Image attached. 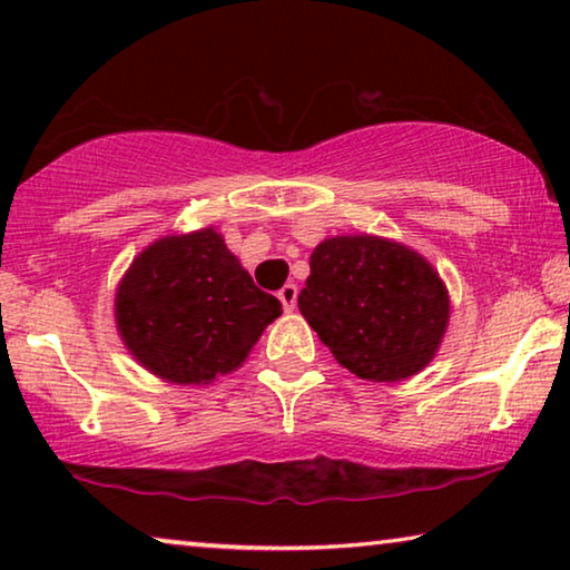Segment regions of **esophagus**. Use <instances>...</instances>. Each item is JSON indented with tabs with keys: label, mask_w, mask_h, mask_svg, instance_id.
Listing matches in <instances>:
<instances>
[{
	"label": "esophagus",
	"mask_w": 570,
	"mask_h": 570,
	"mask_svg": "<svg viewBox=\"0 0 570 570\" xmlns=\"http://www.w3.org/2000/svg\"><path fill=\"white\" fill-rule=\"evenodd\" d=\"M296 296H298V286L296 284H286L282 292H278V298H282V304H284L286 312H294Z\"/></svg>",
	"instance_id": "obj_1"
}]
</instances>
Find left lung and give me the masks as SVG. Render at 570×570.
Returning <instances> with one entry per match:
<instances>
[{"instance_id":"obj_1","label":"left lung","mask_w":570,"mask_h":570,"mask_svg":"<svg viewBox=\"0 0 570 570\" xmlns=\"http://www.w3.org/2000/svg\"><path fill=\"white\" fill-rule=\"evenodd\" d=\"M298 312L356 377L400 382L435 356L450 316L440 276L420 254L377 236L314 248Z\"/></svg>"}]
</instances>
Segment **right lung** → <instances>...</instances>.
Instances as JSON below:
<instances>
[{"mask_svg": "<svg viewBox=\"0 0 570 570\" xmlns=\"http://www.w3.org/2000/svg\"><path fill=\"white\" fill-rule=\"evenodd\" d=\"M282 316L214 228L168 236L135 258L115 296V320L135 360L178 384L234 372Z\"/></svg>", "mask_w": 570, "mask_h": 570, "instance_id": "add662e5", "label": "right lung"}]
</instances>
